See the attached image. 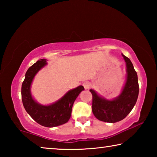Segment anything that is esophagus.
I'll return each mask as SVG.
<instances>
[{"label": "esophagus", "mask_w": 157, "mask_h": 157, "mask_svg": "<svg viewBox=\"0 0 157 157\" xmlns=\"http://www.w3.org/2000/svg\"><path fill=\"white\" fill-rule=\"evenodd\" d=\"M82 85H83V86L84 87L85 89H89L90 88V84H89V82H84L83 84H82Z\"/></svg>", "instance_id": "34e87169"}]
</instances>
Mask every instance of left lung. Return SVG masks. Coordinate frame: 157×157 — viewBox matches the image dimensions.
<instances>
[{"label": "left lung", "instance_id": "8db88e82", "mask_svg": "<svg viewBox=\"0 0 157 157\" xmlns=\"http://www.w3.org/2000/svg\"><path fill=\"white\" fill-rule=\"evenodd\" d=\"M126 62L127 79L121 94L113 100L100 96L94 90L92 94V111L95 118L106 123H116L124 119L136 105L139 96L138 76L128 57L122 54Z\"/></svg>", "mask_w": 157, "mask_h": 157}]
</instances>
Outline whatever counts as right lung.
Returning a JSON list of instances; mask_svg holds the SVG:
<instances>
[{"label":"right lung","instance_id":"add662e5","mask_svg":"<svg viewBox=\"0 0 157 157\" xmlns=\"http://www.w3.org/2000/svg\"><path fill=\"white\" fill-rule=\"evenodd\" d=\"M47 64L46 59L37 61L28 69L21 86V98L25 111L37 123L47 127H54L67 123L71 118L73 103L83 86L68 91L59 100L50 105H42L34 100L30 87L36 74Z\"/></svg>","mask_w":157,"mask_h":157}]
</instances>
